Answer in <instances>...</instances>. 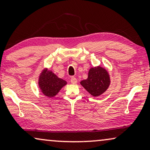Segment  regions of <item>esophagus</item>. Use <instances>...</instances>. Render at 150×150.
Here are the masks:
<instances>
[{"label": "esophagus", "mask_w": 150, "mask_h": 150, "mask_svg": "<svg viewBox=\"0 0 150 150\" xmlns=\"http://www.w3.org/2000/svg\"><path fill=\"white\" fill-rule=\"evenodd\" d=\"M71 83H73V84H76L77 83V80L75 77H73L71 78Z\"/></svg>", "instance_id": "esophagus-1"}]
</instances>
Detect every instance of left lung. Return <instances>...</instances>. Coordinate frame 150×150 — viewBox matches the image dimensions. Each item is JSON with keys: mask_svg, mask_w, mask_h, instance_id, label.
<instances>
[{"mask_svg": "<svg viewBox=\"0 0 150 150\" xmlns=\"http://www.w3.org/2000/svg\"><path fill=\"white\" fill-rule=\"evenodd\" d=\"M110 82V77L107 69L98 66L90 69L88 78L80 83L92 96L96 97L108 89Z\"/></svg>", "mask_w": 150, "mask_h": 150, "instance_id": "left-lung-1", "label": "left lung"}]
</instances>
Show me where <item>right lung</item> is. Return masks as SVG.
<instances>
[{"label": "right lung", "instance_id": "add662e5", "mask_svg": "<svg viewBox=\"0 0 150 150\" xmlns=\"http://www.w3.org/2000/svg\"><path fill=\"white\" fill-rule=\"evenodd\" d=\"M39 87L41 92L48 98H52L67 85L65 80L59 78L52 71L44 69L39 77Z\"/></svg>", "mask_w": 150, "mask_h": 150}]
</instances>
